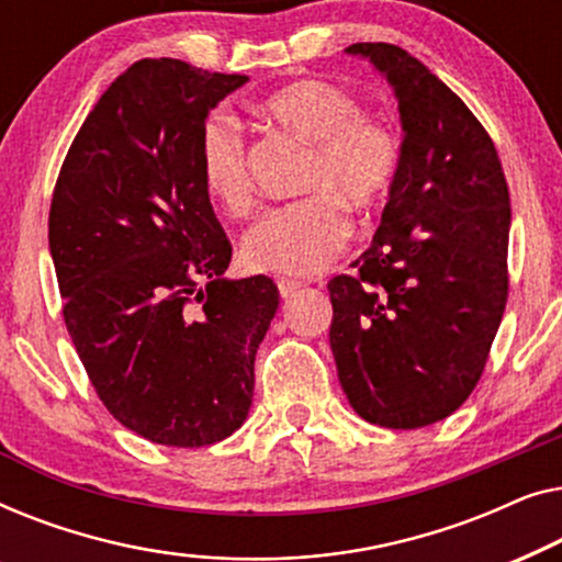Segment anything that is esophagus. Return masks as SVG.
I'll list each match as a JSON object with an SVG mask.
<instances>
[{"label": "esophagus", "instance_id": "esophagus-1", "mask_svg": "<svg viewBox=\"0 0 562 562\" xmlns=\"http://www.w3.org/2000/svg\"><path fill=\"white\" fill-rule=\"evenodd\" d=\"M296 291H299V281H289V279H281V281H279V294H281L283 299L294 296Z\"/></svg>", "mask_w": 562, "mask_h": 562}]
</instances>
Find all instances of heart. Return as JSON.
I'll return each mask as SVG.
<instances>
[{
    "label": "heart",
    "instance_id": "heart-1",
    "mask_svg": "<svg viewBox=\"0 0 562 562\" xmlns=\"http://www.w3.org/2000/svg\"><path fill=\"white\" fill-rule=\"evenodd\" d=\"M258 112L310 145L302 191L310 196L273 210L245 235V268L302 279L322 273L350 237L345 210L373 214L389 202L404 164L402 137L389 122L363 114L350 91L322 79L276 89ZM199 181L229 217L256 210L248 143L227 112H212L199 130Z\"/></svg>",
    "mask_w": 562,
    "mask_h": 562
}]
</instances>
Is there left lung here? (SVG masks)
Listing matches in <instances>:
<instances>
[{
  "instance_id": "8db88e82",
  "label": "left lung",
  "mask_w": 562,
  "mask_h": 562,
  "mask_svg": "<svg viewBox=\"0 0 562 562\" xmlns=\"http://www.w3.org/2000/svg\"><path fill=\"white\" fill-rule=\"evenodd\" d=\"M394 83L404 164L371 248L327 283L337 379L360 417L417 429L481 381L509 296V187L486 127L425 64L356 43Z\"/></svg>"
}]
</instances>
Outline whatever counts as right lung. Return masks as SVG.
<instances>
[{
  "mask_svg": "<svg viewBox=\"0 0 562 562\" xmlns=\"http://www.w3.org/2000/svg\"><path fill=\"white\" fill-rule=\"evenodd\" d=\"M248 81L176 58L120 74L83 120L50 199L64 322L106 412L145 440L204 448L248 417L279 289L227 281L199 181L206 112Z\"/></svg>",
  "mask_w": 562,
  "mask_h": 562,
  "instance_id": "obj_1",
  "label": "right lung"
}]
</instances>
